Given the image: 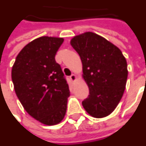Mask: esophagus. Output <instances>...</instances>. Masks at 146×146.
<instances>
[{"label": "esophagus", "mask_w": 146, "mask_h": 146, "mask_svg": "<svg viewBox=\"0 0 146 146\" xmlns=\"http://www.w3.org/2000/svg\"><path fill=\"white\" fill-rule=\"evenodd\" d=\"M70 79H71V80H72V81L75 82V81L77 80V76H76L75 74H72V75L70 76Z\"/></svg>", "instance_id": "34e87169"}]
</instances>
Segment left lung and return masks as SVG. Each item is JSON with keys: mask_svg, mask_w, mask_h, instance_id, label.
Returning <instances> with one entry per match:
<instances>
[{"mask_svg": "<svg viewBox=\"0 0 146 146\" xmlns=\"http://www.w3.org/2000/svg\"><path fill=\"white\" fill-rule=\"evenodd\" d=\"M70 44L80 56L82 77L89 88L84 108L94 118H104L114 111L123 97L128 70L119 47L105 38L87 31L75 35Z\"/></svg>", "mask_w": 146, "mask_h": 146, "instance_id": "left-lung-1", "label": "left lung"}]
</instances>
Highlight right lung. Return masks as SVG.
<instances>
[{
    "label": "right lung",
    "instance_id": "1",
    "mask_svg": "<svg viewBox=\"0 0 146 146\" xmlns=\"http://www.w3.org/2000/svg\"><path fill=\"white\" fill-rule=\"evenodd\" d=\"M64 38L42 36L27 43L16 56L12 80L24 110L44 125L54 126L66 115L70 92L55 54Z\"/></svg>",
    "mask_w": 146,
    "mask_h": 146
}]
</instances>
